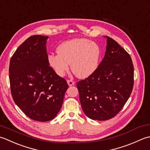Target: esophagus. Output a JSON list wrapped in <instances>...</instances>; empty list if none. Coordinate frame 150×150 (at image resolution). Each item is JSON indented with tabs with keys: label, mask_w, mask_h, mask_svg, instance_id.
I'll return each mask as SVG.
<instances>
[{
	"label": "esophagus",
	"mask_w": 150,
	"mask_h": 150,
	"mask_svg": "<svg viewBox=\"0 0 150 150\" xmlns=\"http://www.w3.org/2000/svg\"><path fill=\"white\" fill-rule=\"evenodd\" d=\"M67 83H68V85L69 86H72V85H74V81L71 80V79H69V80H67Z\"/></svg>",
	"instance_id": "1"
}]
</instances>
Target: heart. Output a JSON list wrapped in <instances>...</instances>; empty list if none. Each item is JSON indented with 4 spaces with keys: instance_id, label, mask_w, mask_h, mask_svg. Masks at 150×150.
<instances>
[{
    "instance_id": "heart-1",
    "label": "heart",
    "mask_w": 150,
    "mask_h": 150,
    "mask_svg": "<svg viewBox=\"0 0 150 150\" xmlns=\"http://www.w3.org/2000/svg\"><path fill=\"white\" fill-rule=\"evenodd\" d=\"M57 54L48 57V64L56 74L65 76L71 63L72 71L80 78H86L96 71L102 54L98 45L84 38L64 42L57 47Z\"/></svg>"
}]
</instances>
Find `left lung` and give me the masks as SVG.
Wrapping results in <instances>:
<instances>
[{"label": "left lung", "mask_w": 150, "mask_h": 150, "mask_svg": "<svg viewBox=\"0 0 150 150\" xmlns=\"http://www.w3.org/2000/svg\"><path fill=\"white\" fill-rule=\"evenodd\" d=\"M105 38V56L96 71L77 83L84 113L100 121L109 120L121 111L134 83V68L129 54L114 39Z\"/></svg>", "instance_id": "1"}]
</instances>
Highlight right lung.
<instances>
[{
	"label": "right lung",
	"mask_w": 150,
	"mask_h": 150,
	"mask_svg": "<svg viewBox=\"0 0 150 150\" xmlns=\"http://www.w3.org/2000/svg\"><path fill=\"white\" fill-rule=\"evenodd\" d=\"M48 36L34 35L12 56L9 72L15 103L36 121L52 120L62 108L69 85L50 67L46 43Z\"/></svg>",
	"instance_id": "1"
}]
</instances>
